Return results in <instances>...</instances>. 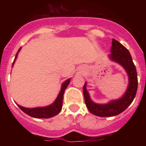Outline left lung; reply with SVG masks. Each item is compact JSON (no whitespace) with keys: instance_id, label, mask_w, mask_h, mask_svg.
<instances>
[{"instance_id":"1","label":"left lung","mask_w":146,"mask_h":146,"mask_svg":"<svg viewBox=\"0 0 146 146\" xmlns=\"http://www.w3.org/2000/svg\"><path fill=\"white\" fill-rule=\"evenodd\" d=\"M111 54L109 58L124 68L129 77V85L123 96L116 100H113L108 104H96L90 98L86 89V84L83 86V95L86 107L90 113L99 117L115 116L123 112L133 102L137 90V74L129 50L117 40L113 38Z\"/></svg>"}]
</instances>
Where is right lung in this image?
<instances>
[{
	"instance_id": "right-lung-1",
	"label": "right lung",
	"mask_w": 146,
	"mask_h": 146,
	"mask_svg": "<svg viewBox=\"0 0 146 146\" xmlns=\"http://www.w3.org/2000/svg\"><path fill=\"white\" fill-rule=\"evenodd\" d=\"M20 47L19 50H18L17 53L15 55V58L14 62H13V64H15V61L16 60V58H17L18 52H20ZM12 64V66H13ZM71 81L70 79H68L65 81V82L62 84L61 86V89H60V93L58 95V97L56 98V99L55 100L52 104H51L50 105L46 107H42V108H24L23 106H20L19 104H17V106L21 109V110H23L25 113H26L27 115H30V116L33 117V118H51V117H53L56 115L60 113V111L62 109V103H63V97H64V91H65L66 88L68 86V85L69 84V82Z\"/></svg>"
}]
</instances>
